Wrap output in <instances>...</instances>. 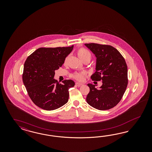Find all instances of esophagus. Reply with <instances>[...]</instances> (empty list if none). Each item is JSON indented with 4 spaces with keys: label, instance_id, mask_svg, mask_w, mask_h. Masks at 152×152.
Listing matches in <instances>:
<instances>
[{
    "label": "esophagus",
    "instance_id": "34e87169",
    "mask_svg": "<svg viewBox=\"0 0 152 152\" xmlns=\"http://www.w3.org/2000/svg\"><path fill=\"white\" fill-rule=\"evenodd\" d=\"M76 86H78V87H80V86H81L83 85V84H82V83H76Z\"/></svg>",
    "mask_w": 152,
    "mask_h": 152
}]
</instances>
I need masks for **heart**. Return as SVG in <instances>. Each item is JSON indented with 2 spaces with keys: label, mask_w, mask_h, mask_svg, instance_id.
<instances>
[{
  "label": "heart",
  "mask_w": 152,
  "mask_h": 152,
  "mask_svg": "<svg viewBox=\"0 0 152 152\" xmlns=\"http://www.w3.org/2000/svg\"><path fill=\"white\" fill-rule=\"evenodd\" d=\"M77 55L83 62H85L86 61L90 62V61L91 58V53L88 51V50L83 47L80 48L77 50ZM69 58V56H67V57H66L64 62V64H67ZM71 76L72 78L75 79L78 81H83L85 77V74L83 72H75L71 75Z\"/></svg>",
  "instance_id": "1"
}]
</instances>
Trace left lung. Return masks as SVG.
Segmentation results:
<instances>
[{"label":"left lung","instance_id":"obj_1","mask_svg":"<svg viewBox=\"0 0 152 152\" xmlns=\"http://www.w3.org/2000/svg\"><path fill=\"white\" fill-rule=\"evenodd\" d=\"M96 57V72L93 81H102L99 89L88 84L90 92L86 101L93 107L109 110L116 106L123 96L128 85V68L124 57L113 46L98 43H86Z\"/></svg>","mask_w":152,"mask_h":152}]
</instances>
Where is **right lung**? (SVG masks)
<instances>
[{
  "instance_id": "obj_1",
  "label": "right lung",
  "mask_w": 152,
  "mask_h": 152,
  "mask_svg": "<svg viewBox=\"0 0 152 152\" xmlns=\"http://www.w3.org/2000/svg\"><path fill=\"white\" fill-rule=\"evenodd\" d=\"M73 47H41L25 61L23 83L33 103L42 109L55 110L69 100V89L75 86L74 81L65 80L61 84L53 77L55 70L64 64Z\"/></svg>"
}]
</instances>
